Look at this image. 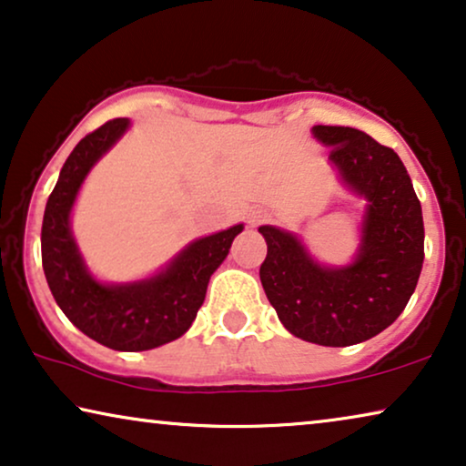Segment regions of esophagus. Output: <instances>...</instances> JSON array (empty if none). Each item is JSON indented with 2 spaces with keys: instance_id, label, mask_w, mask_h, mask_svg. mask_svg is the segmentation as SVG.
I'll return each instance as SVG.
<instances>
[{
  "instance_id": "34e87169",
  "label": "esophagus",
  "mask_w": 466,
  "mask_h": 466,
  "mask_svg": "<svg viewBox=\"0 0 466 466\" xmlns=\"http://www.w3.org/2000/svg\"><path fill=\"white\" fill-rule=\"evenodd\" d=\"M268 218H270V213L264 211V208H255V211L248 213V224L258 226V224H261V221H266Z\"/></svg>"
}]
</instances>
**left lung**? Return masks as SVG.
Masks as SVG:
<instances>
[{"label":"left lung","instance_id":"1","mask_svg":"<svg viewBox=\"0 0 466 466\" xmlns=\"http://www.w3.org/2000/svg\"><path fill=\"white\" fill-rule=\"evenodd\" d=\"M312 135L329 147L344 187L365 200L357 253L327 266L298 234L259 226L268 245L259 279L287 331L338 349L378 336L408 306L424 261L422 207L390 147L350 127H312Z\"/></svg>","mask_w":466,"mask_h":466}]
</instances>
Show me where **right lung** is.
<instances>
[{
	"label": "right lung",
	"instance_id": "right-lung-1",
	"mask_svg": "<svg viewBox=\"0 0 466 466\" xmlns=\"http://www.w3.org/2000/svg\"><path fill=\"white\" fill-rule=\"evenodd\" d=\"M128 128V117L105 122L84 137L65 160L46 202L42 266L58 308L77 329L107 349L137 352L173 342L192 327L205 301L208 279L245 226L236 224L192 240L147 279L130 283L96 279L74 238L71 211L84 179Z\"/></svg>",
	"mask_w": 466,
	"mask_h": 466
}]
</instances>
